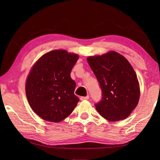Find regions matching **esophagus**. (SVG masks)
<instances>
[{
  "label": "esophagus",
  "mask_w": 160,
  "mask_h": 160,
  "mask_svg": "<svg viewBox=\"0 0 160 160\" xmlns=\"http://www.w3.org/2000/svg\"><path fill=\"white\" fill-rule=\"evenodd\" d=\"M89 96H82L80 97V100H88L89 99Z\"/></svg>",
  "instance_id": "1"
}]
</instances>
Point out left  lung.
Segmentation results:
<instances>
[{
	"label": "left lung",
	"instance_id": "left-lung-1",
	"mask_svg": "<svg viewBox=\"0 0 160 160\" xmlns=\"http://www.w3.org/2000/svg\"><path fill=\"white\" fill-rule=\"evenodd\" d=\"M102 91L96 110L107 120L115 122L127 118L140 98V87L134 69L121 54L109 52L87 58Z\"/></svg>",
	"mask_w": 160,
	"mask_h": 160
}]
</instances>
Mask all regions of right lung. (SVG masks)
Returning a JSON list of instances; mask_svg holds the SVG:
<instances>
[{
    "label": "right lung",
    "instance_id": "right-lung-1",
    "mask_svg": "<svg viewBox=\"0 0 160 160\" xmlns=\"http://www.w3.org/2000/svg\"><path fill=\"white\" fill-rule=\"evenodd\" d=\"M64 50L45 53L33 67L26 82L30 107L43 120L59 122L72 113L79 98L71 71L78 60Z\"/></svg>",
    "mask_w": 160,
    "mask_h": 160
}]
</instances>
